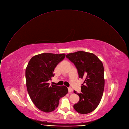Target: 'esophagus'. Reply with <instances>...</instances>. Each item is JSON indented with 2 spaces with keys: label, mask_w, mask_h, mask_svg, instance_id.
Segmentation results:
<instances>
[{
  "label": "esophagus",
  "mask_w": 129,
  "mask_h": 129,
  "mask_svg": "<svg viewBox=\"0 0 129 129\" xmlns=\"http://www.w3.org/2000/svg\"><path fill=\"white\" fill-rule=\"evenodd\" d=\"M68 90H69V92H71L72 91H73V89L72 88H71V87L68 88Z\"/></svg>",
  "instance_id": "obj_1"
}]
</instances>
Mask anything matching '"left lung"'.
Listing matches in <instances>:
<instances>
[{"instance_id":"1","label":"left lung","mask_w":129,"mask_h":129,"mask_svg":"<svg viewBox=\"0 0 129 129\" xmlns=\"http://www.w3.org/2000/svg\"><path fill=\"white\" fill-rule=\"evenodd\" d=\"M66 57L75 65L79 78L84 79L80 93L74 92L80 99L74 105V109L79 113H89L98 107L103 94L105 79L102 62L92 53L77 51L68 54Z\"/></svg>"}]
</instances>
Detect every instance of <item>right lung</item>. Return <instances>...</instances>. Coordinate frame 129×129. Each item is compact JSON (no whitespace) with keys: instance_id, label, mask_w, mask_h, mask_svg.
Instances as JSON below:
<instances>
[{"instance_id":"add662e5","label":"right lung","mask_w":129,"mask_h":129,"mask_svg":"<svg viewBox=\"0 0 129 129\" xmlns=\"http://www.w3.org/2000/svg\"><path fill=\"white\" fill-rule=\"evenodd\" d=\"M65 56L64 53L38 54L30 59L26 68L28 93L33 103L42 111L48 113L55 110L59 99L68 92V88L64 85H50L48 83L54 76V69Z\"/></svg>"}]
</instances>
